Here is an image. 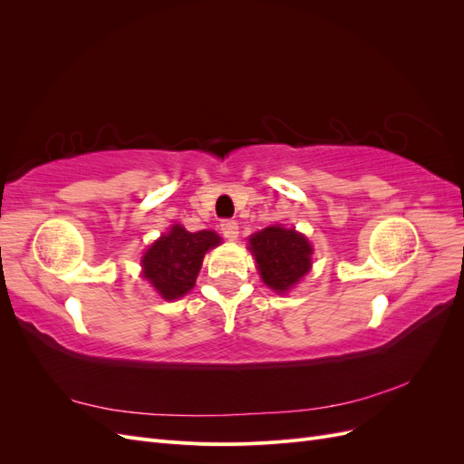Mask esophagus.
I'll use <instances>...</instances> for the list:
<instances>
[{
	"mask_svg": "<svg viewBox=\"0 0 464 464\" xmlns=\"http://www.w3.org/2000/svg\"><path fill=\"white\" fill-rule=\"evenodd\" d=\"M220 230H222V236L224 237H228V240H236V237H237V230H240V228H237V222L236 220H222L220 222Z\"/></svg>",
	"mask_w": 464,
	"mask_h": 464,
	"instance_id": "1",
	"label": "esophagus"
}]
</instances>
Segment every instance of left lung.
Masks as SVG:
<instances>
[{"instance_id": "8db88e82", "label": "left lung", "mask_w": 464, "mask_h": 464, "mask_svg": "<svg viewBox=\"0 0 464 464\" xmlns=\"http://www.w3.org/2000/svg\"><path fill=\"white\" fill-rule=\"evenodd\" d=\"M263 283L276 292H286L312 266V246L305 237L283 227H269L249 237Z\"/></svg>"}]
</instances>
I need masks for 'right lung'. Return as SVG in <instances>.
Instances as JSON below:
<instances>
[{
	"label": "right lung",
	"mask_w": 464,
	"mask_h": 464,
	"mask_svg": "<svg viewBox=\"0 0 464 464\" xmlns=\"http://www.w3.org/2000/svg\"><path fill=\"white\" fill-rule=\"evenodd\" d=\"M218 244L220 237L215 232H188L174 224L145 251L143 275L164 300H176L193 288L205 254Z\"/></svg>",
	"instance_id": "1"
}]
</instances>
